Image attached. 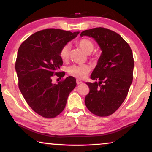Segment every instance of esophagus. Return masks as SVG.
<instances>
[{
	"instance_id": "1",
	"label": "esophagus",
	"mask_w": 152,
	"mask_h": 152,
	"mask_svg": "<svg viewBox=\"0 0 152 152\" xmlns=\"http://www.w3.org/2000/svg\"><path fill=\"white\" fill-rule=\"evenodd\" d=\"M76 83H77V85H80V84H81V83H82V81L77 80L76 81Z\"/></svg>"
}]
</instances>
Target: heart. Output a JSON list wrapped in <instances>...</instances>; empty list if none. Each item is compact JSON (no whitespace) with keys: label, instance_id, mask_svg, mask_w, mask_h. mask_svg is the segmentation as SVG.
<instances>
[{"label":"heart","instance_id":"heart-1","mask_svg":"<svg viewBox=\"0 0 152 152\" xmlns=\"http://www.w3.org/2000/svg\"><path fill=\"white\" fill-rule=\"evenodd\" d=\"M77 45L80 47L86 53L89 54L93 51L94 49V44L92 39L86 38H81L77 42ZM70 45L66 44L61 47L60 50V57L62 61H66L69 57ZM99 55L95 54L94 58H97ZM90 72V67L86 64L83 65H72L68 68V72L70 75L74 77L80 79H83Z\"/></svg>","mask_w":152,"mask_h":152}]
</instances>
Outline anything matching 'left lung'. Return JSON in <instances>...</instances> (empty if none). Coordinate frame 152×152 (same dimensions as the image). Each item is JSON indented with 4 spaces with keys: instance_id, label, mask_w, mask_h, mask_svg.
<instances>
[{
    "instance_id": "1",
    "label": "left lung",
    "mask_w": 152,
    "mask_h": 152,
    "mask_svg": "<svg viewBox=\"0 0 152 152\" xmlns=\"http://www.w3.org/2000/svg\"><path fill=\"white\" fill-rule=\"evenodd\" d=\"M80 36L93 38L102 53L91 78L99 82H86L89 93L85 104L92 114L107 116L117 110L126 98L133 80L132 51L117 33L103 27L85 30Z\"/></svg>"
}]
</instances>
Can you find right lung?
<instances>
[{"mask_svg": "<svg viewBox=\"0 0 152 152\" xmlns=\"http://www.w3.org/2000/svg\"><path fill=\"white\" fill-rule=\"evenodd\" d=\"M79 33L46 28L26 39L18 50L15 68L19 89L33 110L43 117L59 115L64 109L70 92L76 86L73 77L58 83H52V77L64 76V72L59 71L63 64L60 50Z\"/></svg>", "mask_w": 152, "mask_h": 152, "instance_id": "obj_1", "label": "right lung"}]
</instances>
